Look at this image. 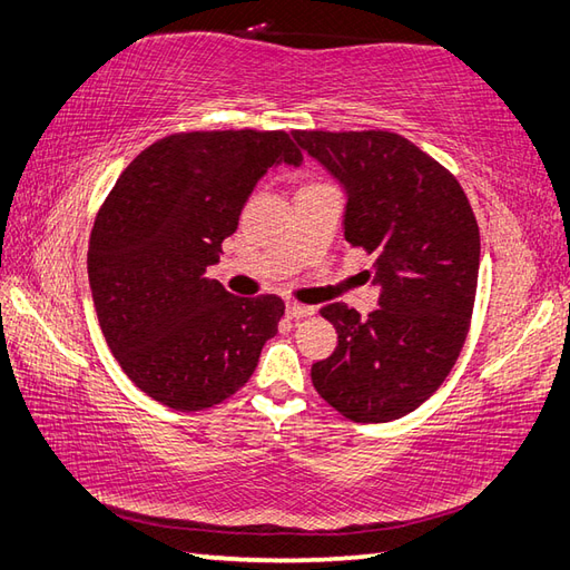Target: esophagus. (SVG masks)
I'll return each mask as SVG.
<instances>
[{"instance_id": "34e87169", "label": "esophagus", "mask_w": 570, "mask_h": 570, "mask_svg": "<svg viewBox=\"0 0 570 570\" xmlns=\"http://www.w3.org/2000/svg\"><path fill=\"white\" fill-rule=\"evenodd\" d=\"M285 312H287L289 320H299V317H309V314H314V307L299 305V302H287Z\"/></svg>"}]
</instances>
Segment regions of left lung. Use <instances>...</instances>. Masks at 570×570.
I'll return each mask as SVG.
<instances>
[{
	"mask_svg": "<svg viewBox=\"0 0 570 570\" xmlns=\"http://www.w3.org/2000/svg\"><path fill=\"white\" fill-rule=\"evenodd\" d=\"M346 189L344 236L373 256L375 312L322 307L338 346L312 365L320 395L351 422H392L446 381L471 328L480 234L453 175L392 131H295Z\"/></svg>",
	"mask_w": 570,
	"mask_h": 570,
	"instance_id": "8db88e82",
	"label": "left lung"
}]
</instances>
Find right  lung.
I'll return each instance as SVG.
<instances>
[{
	"label": "right lung",
	"instance_id": "right-lung-1",
	"mask_svg": "<svg viewBox=\"0 0 570 570\" xmlns=\"http://www.w3.org/2000/svg\"><path fill=\"white\" fill-rule=\"evenodd\" d=\"M275 163H302L285 131H180L141 150L97 212L87 273L99 326L131 383L166 407L232 397L277 334L281 297H234L207 277Z\"/></svg>",
	"mask_w": 570,
	"mask_h": 570
}]
</instances>
